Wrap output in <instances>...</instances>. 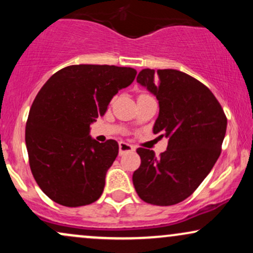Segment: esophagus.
Masks as SVG:
<instances>
[{
  "mask_svg": "<svg viewBox=\"0 0 253 253\" xmlns=\"http://www.w3.org/2000/svg\"><path fill=\"white\" fill-rule=\"evenodd\" d=\"M133 151H135V147L133 145L125 143V141L119 143V152H120V155H124L126 152H133Z\"/></svg>",
  "mask_w": 253,
  "mask_h": 253,
  "instance_id": "esophagus-1",
  "label": "esophagus"
}]
</instances>
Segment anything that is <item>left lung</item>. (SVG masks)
<instances>
[{"mask_svg":"<svg viewBox=\"0 0 253 253\" xmlns=\"http://www.w3.org/2000/svg\"><path fill=\"white\" fill-rule=\"evenodd\" d=\"M136 82L157 97L153 133L169 139L159 157L139 147L141 164L133 184L141 200L156 206L182 202L197 189L221 153L227 118L205 84L184 72L144 69Z\"/></svg>","mask_w":253,"mask_h":253,"instance_id":"8db88e82","label":"left lung"}]
</instances>
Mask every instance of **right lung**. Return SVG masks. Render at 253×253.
<instances>
[{"label":"right lung","mask_w":253,"mask_h":253,"mask_svg":"<svg viewBox=\"0 0 253 253\" xmlns=\"http://www.w3.org/2000/svg\"><path fill=\"white\" fill-rule=\"evenodd\" d=\"M135 75L134 69L115 65H70L52 75L38 92L25 139L32 175L52 201L80 207L102 195L119 144L92 139L90 125L103 117L113 96Z\"/></svg>","instance_id":"right-lung-1"}]
</instances>
